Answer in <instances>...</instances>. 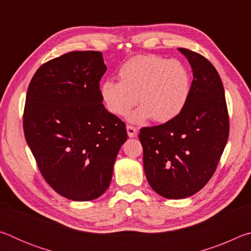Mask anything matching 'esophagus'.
Returning <instances> with one entry per match:
<instances>
[{"label":"esophagus","instance_id":"1","mask_svg":"<svg viewBox=\"0 0 251 251\" xmlns=\"http://www.w3.org/2000/svg\"><path fill=\"white\" fill-rule=\"evenodd\" d=\"M126 129H127V135H128L129 137H135V136L137 135V129H136L134 126L127 125Z\"/></svg>","mask_w":251,"mask_h":251}]
</instances>
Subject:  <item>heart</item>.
Here are the masks:
<instances>
[{
  "mask_svg": "<svg viewBox=\"0 0 251 251\" xmlns=\"http://www.w3.org/2000/svg\"><path fill=\"white\" fill-rule=\"evenodd\" d=\"M120 82L106 80L101 97L110 113L125 116L136 103L141 105L129 116L134 123L151 117L166 123L179 115L190 93V76L178 61L157 56L137 55L122 65Z\"/></svg>",
  "mask_w": 251,
  "mask_h": 251,
  "instance_id": "heart-1",
  "label": "heart"
}]
</instances>
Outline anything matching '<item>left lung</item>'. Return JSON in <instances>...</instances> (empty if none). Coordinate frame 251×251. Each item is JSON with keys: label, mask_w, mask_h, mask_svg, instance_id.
I'll list each match as a JSON object with an SVG mask.
<instances>
[{"label": "left lung", "mask_w": 251, "mask_h": 251, "mask_svg": "<svg viewBox=\"0 0 251 251\" xmlns=\"http://www.w3.org/2000/svg\"><path fill=\"white\" fill-rule=\"evenodd\" d=\"M178 50L193 70L187 104L174 120L144 127L139 133L147 180L157 194L168 199L192 196L209 181L229 136L218 72L202 55L187 49Z\"/></svg>", "instance_id": "obj_1"}]
</instances>
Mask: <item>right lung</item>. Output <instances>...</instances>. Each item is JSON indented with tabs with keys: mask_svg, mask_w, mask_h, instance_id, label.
Masks as SVG:
<instances>
[{
	"mask_svg": "<svg viewBox=\"0 0 251 251\" xmlns=\"http://www.w3.org/2000/svg\"><path fill=\"white\" fill-rule=\"evenodd\" d=\"M103 54L74 50L34 74L25 100V139L42 176L61 196L87 201L101 196L127 139L125 123L103 105Z\"/></svg>",
	"mask_w": 251,
	"mask_h": 251,
	"instance_id": "right-lung-1",
	"label": "right lung"
}]
</instances>
